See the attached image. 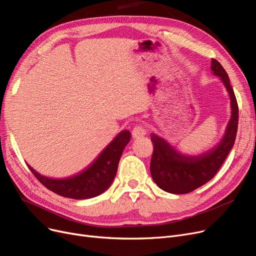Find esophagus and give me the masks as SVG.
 <instances>
[{"label": "esophagus", "instance_id": "34e87169", "mask_svg": "<svg viewBox=\"0 0 256 256\" xmlns=\"http://www.w3.org/2000/svg\"><path fill=\"white\" fill-rule=\"evenodd\" d=\"M146 134V128H144L142 126L137 124V126H135L134 128H132V138L139 139V138L143 137Z\"/></svg>", "mask_w": 256, "mask_h": 256}]
</instances>
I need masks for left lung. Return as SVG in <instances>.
<instances>
[{
    "label": "left lung",
    "instance_id": "8db88e82",
    "mask_svg": "<svg viewBox=\"0 0 256 256\" xmlns=\"http://www.w3.org/2000/svg\"><path fill=\"white\" fill-rule=\"evenodd\" d=\"M211 70L220 77L231 99L232 114L226 134L216 148L200 156L182 154L161 137L150 134L154 143L150 174L154 183L164 192L183 194L201 187L216 174L234 146L238 124V106L234 91L225 69L214 58L211 60Z\"/></svg>",
    "mask_w": 256,
    "mask_h": 256
}]
</instances>
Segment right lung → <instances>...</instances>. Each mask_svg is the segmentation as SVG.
Returning a JSON list of instances; mask_svg holds the SVG:
<instances>
[{
    "mask_svg": "<svg viewBox=\"0 0 256 256\" xmlns=\"http://www.w3.org/2000/svg\"><path fill=\"white\" fill-rule=\"evenodd\" d=\"M130 139V132L122 130L88 168L66 179H51L38 174L29 165L28 168L44 186L56 194L76 200L94 198L112 184L122 152Z\"/></svg>",
    "mask_w": 256,
    "mask_h": 256,
    "instance_id": "1",
    "label": "right lung"
}]
</instances>
